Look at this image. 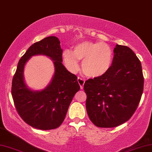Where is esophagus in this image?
Instances as JSON below:
<instances>
[{"instance_id": "esophagus-1", "label": "esophagus", "mask_w": 152, "mask_h": 152, "mask_svg": "<svg viewBox=\"0 0 152 152\" xmlns=\"http://www.w3.org/2000/svg\"><path fill=\"white\" fill-rule=\"evenodd\" d=\"M77 81H78V83L79 84V86H80L81 89L83 90V85H84V83H85V80H84L83 79L81 78V77H78Z\"/></svg>"}]
</instances>
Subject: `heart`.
Wrapping results in <instances>:
<instances>
[{
    "mask_svg": "<svg viewBox=\"0 0 152 152\" xmlns=\"http://www.w3.org/2000/svg\"><path fill=\"white\" fill-rule=\"evenodd\" d=\"M63 60L70 71L76 72L79 68L78 60H82L81 69L86 76L90 78L106 74L113 62V52L105 43L84 41L74 47L73 52L64 50Z\"/></svg>",
    "mask_w": 152,
    "mask_h": 152,
    "instance_id": "heart-1",
    "label": "heart"
}]
</instances>
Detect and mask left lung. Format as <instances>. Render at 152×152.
Instances as JSON below:
<instances>
[{"label": "left lung", "mask_w": 152, "mask_h": 152, "mask_svg": "<svg viewBox=\"0 0 152 152\" xmlns=\"http://www.w3.org/2000/svg\"><path fill=\"white\" fill-rule=\"evenodd\" d=\"M111 66L104 75L84 83L86 110L100 128H113L131 118L143 92L141 63L131 49L117 45Z\"/></svg>", "instance_id": "left-lung-1"}]
</instances>
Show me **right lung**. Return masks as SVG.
<instances>
[{"label":"right lung","instance_id":"right-lung-1","mask_svg":"<svg viewBox=\"0 0 152 152\" xmlns=\"http://www.w3.org/2000/svg\"><path fill=\"white\" fill-rule=\"evenodd\" d=\"M44 55L54 61L55 75L48 86L41 91L29 89L23 79L25 63L33 55ZM62 50L56 37L34 43L20 58L14 75L11 94L15 109L22 120L32 127L52 130L64 121L75 94L80 90L77 77L62 64Z\"/></svg>","mask_w":152,"mask_h":152}]
</instances>
